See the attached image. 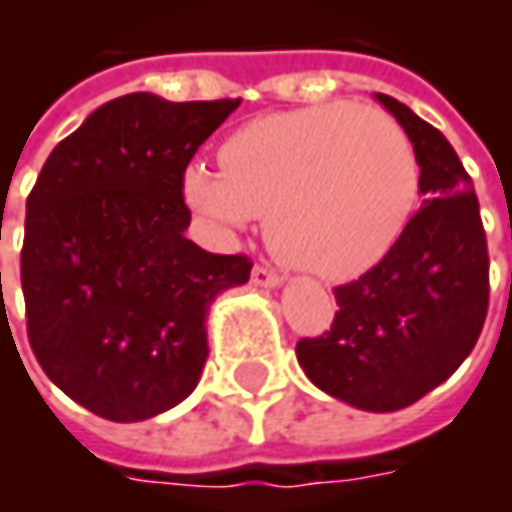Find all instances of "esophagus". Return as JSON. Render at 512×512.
I'll list each match as a JSON object with an SVG mask.
<instances>
[{"label":"esophagus","instance_id":"esophagus-1","mask_svg":"<svg viewBox=\"0 0 512 512\" xmlns=\"http://www.w3.org/2000/svg\"><path fill=\"white\" fill-rule=\"evenodd\" d=\"M252 282L257 288H279V274H274L268 266H255L252 268Z\"/></svg>","mask_w":512,"mask_h":512}]
</instances>
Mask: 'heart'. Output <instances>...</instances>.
Returning <instances> with one entry per match:
<instances>
[{
  "label": "heart",
  "instance_id": "1",
  "mask_svg": "<svg viewBox=\"0 0 512 512\" xmlns=\"http://www.w3.org/2000/svg\"><path fill=\"white\" fill-rule=\"evenodd\" d=\"M219 164L222 172L183 169V200L224 235L266 216L271 252L332 282L376 268L417 211V150L406 128L373 106L257 117L224 139Z\"/></svg>",
  "mask_w": 512,
  "mask_h": 512
}]
</instances>
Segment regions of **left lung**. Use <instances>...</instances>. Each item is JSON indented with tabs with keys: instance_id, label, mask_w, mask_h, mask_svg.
<instances>
[{
	"instance_id": "8db88e82",
	"label": "left lung",
	"mask_w": 512,
	"mask_h": 512,
	"mask_svg": "<svg viewBox=\"0 0 512 512\" xmlns=\"http://www.w3.org/2000/svg\"><path fill=\"white\" fill-rule=\"evenodd\" d=\"M406 128L419 161L422 208L395 249L334 288L332 329L296 345L326 395L362 411H397L461 367L488 312V244L472 178L439 128L376 93Z\"/></svg>"
}]
</instances>
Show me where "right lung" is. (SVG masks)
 <instances>
[{
  "label": "right lung",
  "instance_id": "1",
  "mask_svg": "<svg viewBox=\"0 0 512 512\" xmlns=\"http://www.w3.org/2000/svg\"><path fill=\"white\" fill-rule=\"evenodd\" d=\"M241 101L131 93L51 150L27 197L21 290L43 373L79 406L139 422L191 395L213 299L252 260L186 238L180 178Z\"/></svg>",
  "mask_w": 512,
  "mask_h": 512
}]
</instances>
